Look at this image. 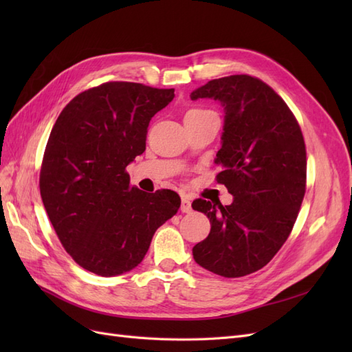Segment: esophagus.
<instances>
[{"instance_id":"obj_1","label":"esophagus","mask_w":352,"mask_h":352,"mask_svg":"<svg viewBox=\"0 0 352 352\" xmlns=\"http://www.w3.org/2000/svg\"><path fill=\"white\" fill-rule=\"evenodd\" d=\"M180 210L184 212H190L192 211V201L188 197H182V202H180Z\"/></svg>"}]
</instances>
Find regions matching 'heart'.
I'll use <instances>...</instances> for the list:
<instances>
[{"label":"heart","mask_w":352,"mask_h":352,"mask_svg":"<svg viewBox=\"0 0 352 352\" xmlns=\"http://www.w3.org/2000/svg\"><path fill=\"white\" fill-rule=\"evenodd\" d=\"M199 111H207V110H192V111H189V113H199Z\"/></svg>","instance_id":"heart-1"}]
</instances>
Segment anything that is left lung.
<instances>
[{
	"mask_svg": "<svg viewBox=\"0 0 352 352\" xmlns=\"http://www.w3.org/2000/svg\"><path fill=\"white\" fill-rule=\"evenodd\" d=\"M212 98L225 109L217 182L230 206L195 199L210 219L208 236L192 248L194 260L223 278L264 267L289 236L305 194L307 154L301 127L267 83L233 74L210 80L190 100Z\"/></svg>",
	"mask_w": 352,
	"mask_h": 352,
	"instance_id": "left-lung-1",
	"label": "left lung"
}]
</instances>
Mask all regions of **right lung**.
<instances>
[{"label": "right lung", "instance_id": "add662e5", "mask_svg": "<svg viewBox=\"0 0 352 352\" xmlns=\"http://www.w3.org/2000/svg\"><path fill=\"white\" fill-rule=\"evenodd\" d=\"M175 89L107 82L76 95L56 120L42 160L39 189L52 228L85 270L110 278L131 272L180 198L146 194L126 172L145 151L151 117Z\"/></svg>", "mask_w": 352, "mask_h": 352}]
</instances>
